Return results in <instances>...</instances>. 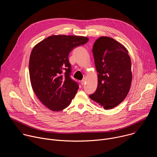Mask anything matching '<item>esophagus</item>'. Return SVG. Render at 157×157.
I'll return each mask as SVG.
<instances>
[{"label":"esophagus","mask_w":157,"mask_h":157,"mask_svg":"<svg viewBox=\"0 0 157 157\" xmlns=\"http://www.w3.org/2000/svg\"><path fill=\"white\" fill-rule=\"evenodd\" d=\"M85 82H86V79L84 78V79L81 81V84L83 86L85 84Z\"/></svg>","instance_id":"34e87169"}]
</instances>
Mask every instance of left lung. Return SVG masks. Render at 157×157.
<instances>
[{
    "mask_svg": "<svg viewBox=\"0 0 157 157\" xmlns=\"http://www.w3.org/2000/svg\"><path fill=\"white\" fill-rule=\"evenodd\" d=\"M124 46L114 39L102 36L94 43L93 53L98 84L89 95L105 109H111L126 98L132 79L131 61Z\"/></svg>",
    "mask_w": 157,
    "mask_h": 157,
    "instance_id": "left-lung-1",
    "label": "left lung"
}]
</instances>
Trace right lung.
<instances>
[{
    "label": "right lung",
    "mask_w": 157,
    "mask_h": 157,
    "mask_svg": "<svg viewBox=\"0 0 157 157\" xmlns=\"http://www.w3.org/2000/svg\"><path fill=\"white\" fill-rule=\"evenodd\" d=\"M89 38L73 35H52L33 48L29 60L32 89L39 100L53 111L68 107L79 88L71 78L68 55Z\"/></svg>",
    "instance_id": "1"
}]
</instances>
